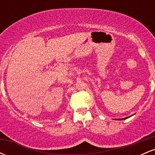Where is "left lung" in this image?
<instances>
[{"label":"left lung","mask_w":155,"mask_h":155,"mask_svg":"<svg viewBox=\"0 0 155 155\" xmlns=\"http://www.w3.org/2000/svg\"><path fill=\"white\" fill-rule=\"evenodd\" d=\"M131 116H130V117H125V118H122V119H118L119 120H125V119H127V118H129V117H130ZM115 120H116V119H115Z\"/></svg>","instance_id":"left-lung-1"}]
</instances>
